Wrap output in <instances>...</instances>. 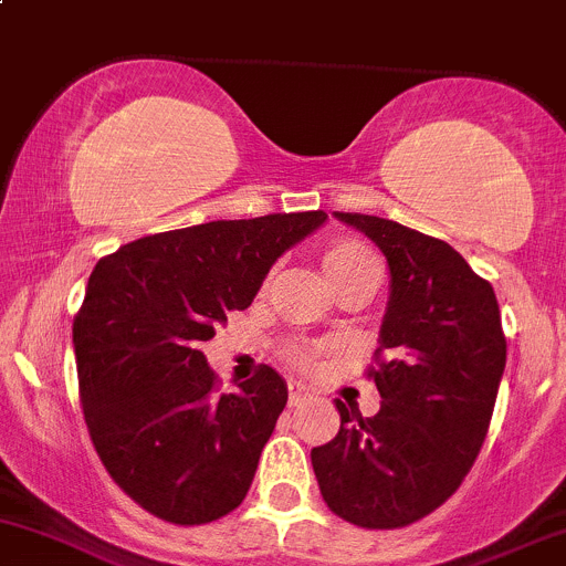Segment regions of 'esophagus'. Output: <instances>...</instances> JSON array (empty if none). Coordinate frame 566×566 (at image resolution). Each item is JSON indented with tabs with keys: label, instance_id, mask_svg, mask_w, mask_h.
<instances>
[{
	"label": "esophagus",
	"instance_id": "esophagus-1",
	"mask_svg": "<svg viewBox=\"0 0 566 566\" xmlns=\"http://www.w3.org/2000/svg\"><path fill=\"white\" fill-rule=\"evenodd\" d=\"M311 395H313V387H307V384H302V381H296V378H291V381H289L291 403H300V400L311 398Z\"/></svg>",
	"mask_w": 566,
	"mask_h": 566
}]
</instances>
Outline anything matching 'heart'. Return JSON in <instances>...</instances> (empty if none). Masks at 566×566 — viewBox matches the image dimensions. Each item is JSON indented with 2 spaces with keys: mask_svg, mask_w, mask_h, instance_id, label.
<instances>
[{
  "mask_svg": "<svg viewBox=\"0 0 566 566\" xmlns=\"http://www.w3.org/2000/svg\"><path fill=\"white\" fill-rule=\"evenodd\" d=\"M370 259L373 255L365 244H359L354 240H337L322 253V270H324V275L329 277V283H337L340 277H346L348 272H354L359 264H365V261H370ZM300 359L302 363H307V359H311V354L302 352Z\"/></svg>",
  "mask_w": 566,
  "mask_h": 566,
  "instance_id": "1",
  "label": "heart"
}]
</instances>
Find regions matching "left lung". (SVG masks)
Masks as SVG:
<instances>
[{
  "instance_id": "obj_1",
  "label": "left lung",
  "mask_w": 566,
  "mask_h": 566,
  "mask_svg": "<svg viewBox=\"0 0 566 566\" xmlns=\"http://www.w3.org/2000/svg\"><path fill=\"white\" fill-rule=\"evenodd\" d=\"M332 214L389 266L384 359L370 370L381 409L363 417L337 400L340 430L313 447V471L343 521L400 528L444 504L480 455L506 365L499 302L447 242L373 214Z\"/></svg>"
}]
</instances>
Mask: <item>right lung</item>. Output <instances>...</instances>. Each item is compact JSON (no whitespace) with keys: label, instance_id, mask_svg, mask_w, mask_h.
I'll return each mask as SVG.
<instances>
[{"label":"right lung","instance_id":"obj_1","mask_svg":"<svg viewBox=\"0 0 566 566\" xmlns=\"http://www.w3.org/2000/svg\"><path fill=\"white\" fill-rule=\"evenodd\" d=\"M324 223L322 209L214 220L144 237L92 270L73 322L81 406L106 471L147 512L198 526L248 496L289 387L264 365L218 392L201 343Z\"/></svg>","mask_w":566,"mask_h":566}]
</instances>
